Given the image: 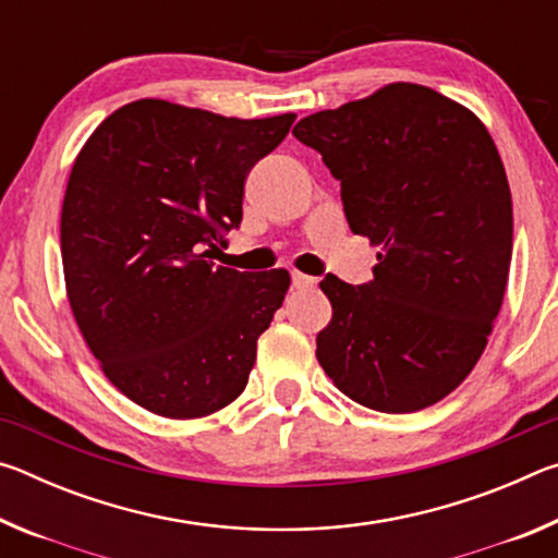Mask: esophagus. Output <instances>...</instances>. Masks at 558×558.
<instances>
[{
  "label": "esophagus",
  "mask_w": 558,
  "mask_h": 558,
  "mask_svg": "<svg viewBox=\"0 0 558 558\" xmlns=\"http://www.w3.org/2000/svg\"><path fill=\"white\" fill-rule=\"evenodd\" d=\"M317 286V278H310V276H305V272H292V288L295 290H310V288H315Z\"/></svg>",
  "instance_id": "1"
}]
</instances>
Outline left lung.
<instances>
[{
	"label": "left lung",
	"mask_w": 558,
	"mask_h": 558,
	"mask_svg": "<svg viewBox=\"0 0 558 558\" xmlns=\"http://www.w3.org/2000/svg\"><path fill=\"white\" fill-rule=\"evenodd\" d=\"M292 135L342 186L349 229L384 248L364 286L319 282L332 302L319 364L366 409L438 403L477 364L507 288L512 194L493 137L415 83L302 118Z\"/></svg>",
	"instance_id": "1"
}]
</instances>
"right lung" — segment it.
Here are the masks:
<instances>
[{
	"mask_svg": "<svg viewBox=\"0 0 558 558\" xmlns=\"http://www.w3.org/2000/svg\"><path fill=\"white\" fill-rule=\"evenodd\" d=\"M295 116L239 120L135 100L93 132L71 169L61 256L75 323L108 379L165 418L239 399L290 288L211 253L243 219V184Z\"/></svg>",
	"mask_w": 558,
	"mask_h": 558,
	"instance_id": "obj_1",
	"label": "right lung"
}]
</instances>
